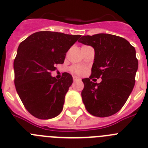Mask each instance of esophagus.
Instances as JSON below:
<instances>
[{"instance_id": "34e87169", "label": "esophagus", "mask_w": 148, "mask_h": 148, "mask_svg": "<svg viewBox=\"0 0 148 148\" xmlns=\"http://www.w3.org/2000/svg\"><path fill=\"white\" fill-rule=\"evenodd\" d=\"M82 80L80 78H78V77H76V76H73V81L74 82H80V81Z\"/></svg>"}]
</instances>
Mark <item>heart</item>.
<instances>
[{"label":"heart","mask_w":148,"mask_h":148,"mask_svg":"<svg viewBox=\"0 0 148 148\" xmlns=\"http://www.w3.org/2000/svg\"><path fill=\"white\" fill-rule=\"evenodd\" d=\"M84 67L80 65H74L70 68V71L76 75H82L84 73Z\"/></svg>","instance_id":"obj_1"}]
</instances>
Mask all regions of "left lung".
I'll list each match as a JSON object with an SVG mask.
<instances>
[{"label":"left lung","mask_w":148,"mask_h":148,"mask_svg":"<svg viewBox=\"0 0 148 148\" xmlns=\"http://www.w3.org/2000/svg\"><path fill=\"white\" fill-rule=\"evenodd\" d=\"M78 42L95 50L91 75L82 79L83 103L92 116H112L121 109L135 85L138 70L135 48L126 39L105 33L84 35ZM93 77H101L102 82H91Z\"/></svg>","instance_id":"obj_1"}]
</instances>
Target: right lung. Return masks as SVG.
<instances>
[{"label":"right lung","mask_w":148,"mask_h":148,"mask_svg":"<svg viewBox=\"0 0 148 148\" xmlns=\"http://www.w3.org/2000/svg\"><path fill=\"white\" fill-rule=\"evenodd\" d=\"M80 37L40 31L18 47L14 61L15 88L26 109L36 118L49 119L62 111L73 77L64 73L58 80L51 76V72L56 70V64L64 63L66 52Z\"/></svg>","instance_id":"obj_1"}]
</instances>
